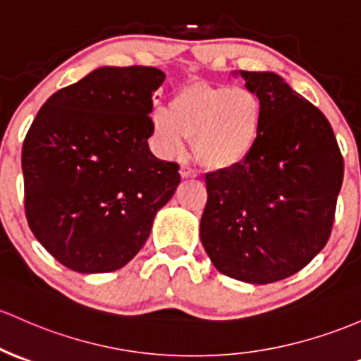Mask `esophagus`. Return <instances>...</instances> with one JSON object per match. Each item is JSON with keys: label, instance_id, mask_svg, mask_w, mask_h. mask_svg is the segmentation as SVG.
<instances>
[{"label": "esophagus", "instance_id": "esophagus-1", "mask_svg": "<svg viewBox=\"0 0 361 361\" xmlns=\"http://www.w3.org/2000/svg\"><path fill=\"white\" fill-rule=\"evenodd\" d=\"M180 176L181 178H195L197 176V171H195V169L188 168V166H181V168H180Z\"/></svg>", "mask_w": 361, "mask_h": 361}]
</instances>
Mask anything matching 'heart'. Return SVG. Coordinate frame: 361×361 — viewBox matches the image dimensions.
Segmentation results:
<instances>
[{"mask_svg":"<svg viewBox=\"0 0 361 361\" xmlns=\"http://www.w3.org/2000/svg\"><path fill=\"white\" fill-rule=\"evenodd\" d=\"M262 121V101L252 89L193 82L173 94L168 109L154 111L150 128L164 156L181 154L187 140H195L204 168L228 171L252 156Z\"/></svg>","mask_w":361,"mask_h":361,"instance_id":"heart-1","label":"heart"}]
</instances>
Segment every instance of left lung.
Instances as JSON below:
<instances>
[{"instance_id": "obj_1", "label": "left lung", "mask_w": 361, "mask_h": 361, "mask_svg": "<svg viewBox=\"0 0 361 361\" xmlns=\"http://www.w3.org/2000/svg\"><path fill=\"white\" fill-rule=\"evenodd\" d=\"M235 75L262 101V133L247 161L205 176L200 240L224 276L269 284L302 271L326 247L344 164L331 123L283 77Z\"/></svg>"}]
</instances>
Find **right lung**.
Instances as JSON below:
<instances>
[{
    "mask_svg": "<svg viewBox=\"0 0 361 361\" xmlns=\"http://www.w3.org/2000/svg\"><path fill=\"white\" fill-rule=\"evenodd\" d=\"M154 66H101L39 109L22 149L25 216L39 243L82 274L126 265L180 185L149 149Z\"/></svg>",
    "mask_w": 361,
    "mask_h": 361,
    "instance_id": "right-lung-1",
    "label": "right lung"
}]
</instances>
